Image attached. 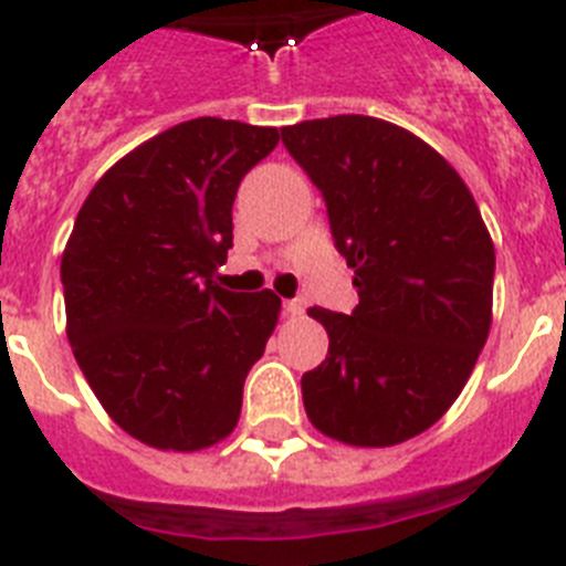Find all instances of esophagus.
I'll use <instances>...</instances> for the list:
<instances>
[{"instance_id": "34e87169", "label": "esophagus", "mask_w": 566, "mask_h": 566, "mask_svg": "<svg viewBox=\"0 0 566 566\" xmlns=\"http://www.w3.org/2000/svg\"><path fill=\"white\" fill-rule=\"evenodd\" d=\"M283 312L292 314V317H297V314L306 312V300H300V297L286 300V303H283Z\"/></svg>"}]
</instances>
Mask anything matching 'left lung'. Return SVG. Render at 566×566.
Instances as JSON below:
<instances>
[{
  "label": "left lung",
  "mask_w": 566,
  "mask_h": 566,
  "mask_svg": "<svg viewBox=\"0 0 566 566\" xmlns=\"http://www.w3.org/2000/svg\"><path fill=\"white\" fill-rule=\"evenodd\" d=\"M323 192L359 306H314L328 357L303 374L317 431L388 448L428 431L462 394L490 332L496 252L457 169L408 129L334 115L280 129Z\"/></svg>",
  "instance_id": "8db88e82"
}]
</instances>
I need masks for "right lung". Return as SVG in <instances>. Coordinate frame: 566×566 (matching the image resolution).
Instances as JSON below:
<instances>
[{
    "label": "right lung",
    "instance_id": "right-lung-1",
    "mask_svg": "<svg viewBox=\"0 0 566 566\" xmlns=\"http://www.w3.org/2000/svg\"><path fill=\"white\" fill-rule=\"evenodd\" d=\"M274 127L192 118L102 175L62 254L67 339L104 411L138 442L201 451L234 431L277 326L274 292L214 283L243 175Z\"/></svg>",
    "mask_w": 566,
    "mask_h": 566
}]
</instances>
